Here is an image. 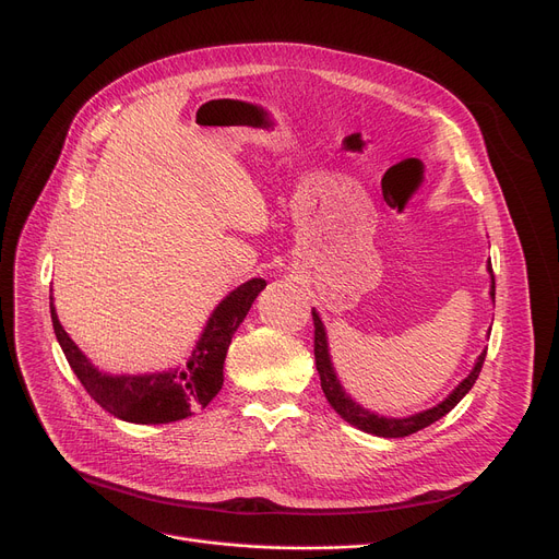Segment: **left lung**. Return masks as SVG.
I'll use <instances>...</instances> for the list:
<instances>
[{
  "label": "left lung",
  "instance_id": "8db88e82",
  "mask_svg": "<svg viewBox=\"0 0 559 559\" xmlns=\"http://www.w3.org/2000/svg\"><path fill=\"white\" fill-rule=\"evenodd\" d=\"M487 272L491 276V287H489V297L493 301L496 297V283H493V272H491V262L487 264ZM312 324H314V362H317V371H319V380H321V390H324L329 403L333 405L335 413L348 421L350 426H356L358 430L371 432L376 437H407L413 435L430 424H435L437 419H442L444 415H449L451 409L464 399V394L474 388L476 378L480 376L487 348L478 356L472 373H468L462 383L442 401L437 403L430 409H424V413H417L413 417H403V419H394V417H378L376 413H369L360 403H356L350 399L344 388L340 385V380L335 376L333 362H331V354H329V337H326V329L321 324V317L312 310Z\"/></svg>",
  "mask_w": 559,
  "mask_h": 559
}]
</instances>
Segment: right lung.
<instances>
[{
	"label": "right lung",
	"mask_w": 559,
	"mask_h": 559,
	"mask_svg": "<svg viewBox=\"0 0 559 559\" xmlns=\"http://www.w3.org/2000/svg\"><path fill=\"white\" fill-rule=\"evenodd\" d=\"M264 285L267 283L262 278H251L230 292L213 310L186 365L140 376H110L99 371L63 331L51 297L49 310L56 340L72 371L106 413L129 424H169L192 417L217 396L224 385V360L233 333L245 321Z\"/></svg>",
	"instance_id": "right-lung-1"
}]
</instances>
